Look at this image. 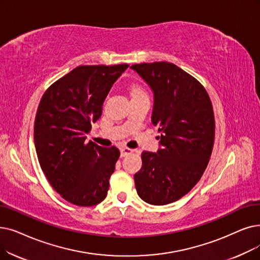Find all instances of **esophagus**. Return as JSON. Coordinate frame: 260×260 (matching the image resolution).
<instances>
[{
    "label": "esophagus",
    "instance_id": "obj_1",
    "mask_svg": "<svg viewBox=\"0 0 260 260\" xmlns=\"http://www.w3.org/2000/svg\"><path fill=\"white\" fill-rule=\"evenodd\" d=\"M134 152L133 149H129V148H122L121 149V157H125L129 154H132Z\"/></svg>",
    "mask_w": 260,
    "mask_h": 260
}]
</instances>
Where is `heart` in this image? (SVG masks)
<instances>
[{
    "instance_id": "heart-1",
    "label": "heart",
    "mask_w": 260,
    "mask_h": 260,
    "mask_svg": "<svg viewBox=\"0 0 260 260\" xmlns=\"http://www.w3.org/2000/svg\"><path fill=\"white\" fill-rule=\"evenodd\" d=\"M141 93H144V91L140 87H133V89H132V96L133 95H138V94H141Z\"/></svg>"
}]
</instances>
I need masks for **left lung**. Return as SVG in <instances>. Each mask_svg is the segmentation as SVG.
<instances>
[{
	"mask_svg": "<svg viewBox=\"0 0 260 260\" xmlns=\"http://www.w3.org/2000/svg\"><path fill=\"white\" fill-rule=\"evenodd\" d=\"M154 92L152 122L159 126L161 149L141 153L135 174L138 196L152 205H166L186 196L209 162L214 142L210 98L197 78L168 61L133 64Z\"/></svg>",
	"mask_w": 260,
	"mask_h": 260,
	"instance_id": "obj_1",
	"label": "left lung"
}]
</instances>
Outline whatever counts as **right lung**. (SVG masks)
<instances>
[{"mask_svg": "<svg viewBox=\"0 0 260 260\" xmlns=\"http://www.w3.org/2000/svg\"><path fill=\"white\" fill-rule=\"evenodd\" d=\"M129 66H78L53 83L39 103L34 139L44 175L60 197L77 206L102 202L120 156L116 146L86 140L102 115L109 90Z\"/></svg>", "mask_w": 260, "mask_h": 260, "instance_id": "obj_1", "label": "right lung"}]
</instances>
